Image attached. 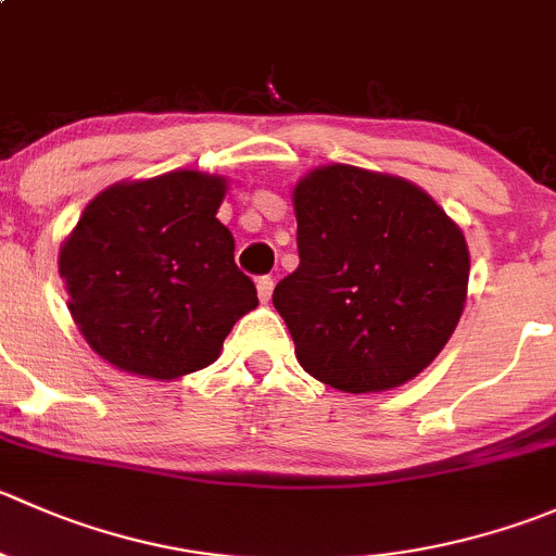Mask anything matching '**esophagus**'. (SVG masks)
<instances>
[{"label":"esophagus","instance_id":"obj_1","mask_svg":"<svg viewBox=\"0 0 556 556\" xmlns=\"http://www.w3.org/2000/svg\"><path fill=\"white\" fill-rule=\"evenodd\" d=\"M271 293H274V279L271 277L257 279V299H261V304H268V301H271Z\"/></svg>","mask_w":556,"mask_h":556}]
</instances>
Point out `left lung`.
<instances>
[{
  "mask_svg": "<svg viewBox=\"0 0 556 556\" xmlns=\"http://www.w3.org/2000/svg\"><path fill=\"white\" fill-rule=\"evenodd\" d=\"M293 212L301 263L274 306L304 371L344 393L421 375L465 312L459 225L413 181L342 163L301 176Z\"/></svg>",
  "mask_w": 556,
  "mask_h": 556,
  "instance_id": "left-lung-1",
  "label": "left lung"
}]
</instances>
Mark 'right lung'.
Returning <instances> with one entry per match:
<instances>
[{
    "label": "right lung",
    "instance_id": "obj_1",
    "mask_svg": "<svg viewBox=\"0 0 556 556\" xmlns=\"http://www.w3.org/2000/svg\"><path fill=\"white\" fill-rule=\"evenodd\" d=\"M228 179L170 170L124 179L89 201L59 250L70 315L100 358L176 380L214 364L257 290L217 219Z\"/></svg>",
    "mask_w": 556,
    "mask_h": 556
}]
</instances>
